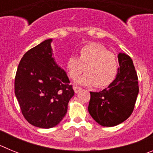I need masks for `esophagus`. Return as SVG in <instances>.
<instances>
[{"mask_svg":"<svg viewBox=\"0 0 153 153\" xmlns=\"http://www.w3.org/2000/svg\"><path fill=\"white\" fill-rule=\"evenodd\" d=\"M74 92H75V93H78L81 90V88H80V87H78V86H74Z\"/></svg>","mask_w":153,"mask_h":153,"instance_id":"esophagus-1","label":"esophagus"}]
</instances>
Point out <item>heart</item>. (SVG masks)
<instances>
[{
  "label": "heart",
  "instance_id": "b5f03b06",
  "mask_svg": "<svg viewBox=\"0 0 153 153\" xmlns=\"http://www.w3.org/2000/svg\"><path fill=\"white\" fill-rule=\"evenodd\" d=\"M69 77L75 79L82 74H86L77 80L83 86H93L103 88L114 80L117 74L118 63L115 55L102 45L90 44L83 47L79 56H71L66 63Z\"/></svg>",
  "mask_w": 153,
  "mask_h": 153
}]
</instances>
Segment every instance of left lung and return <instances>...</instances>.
Here are the masks:
<instances>
[{"instance_id": "8db88e82", "label": "left lung", "mask_w": 153, "mask_h": 153, "mask_svg": "<svg viewBox=\"0 0 153 153\" xmlns=\"http://www.w3.org/2000/svg\"><path fill=\"white\" fill-rule=\"evenodd\" d=\"M116 79L100 92H90L88 111L97 123L111 127L130 117L139 93L138 76L129 56L120 53Z\"/></svg>"}]
</instances>
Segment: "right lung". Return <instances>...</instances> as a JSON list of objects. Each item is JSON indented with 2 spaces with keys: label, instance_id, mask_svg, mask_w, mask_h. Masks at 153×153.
<instances>
[{
  "label": "right lung",
  "instance_id": "1",
  "mask_svg": "<svg viewBox=\"0 0 153 153\" xmlns=\"http://www.w3.org/2000/svg\"><path fill=\"white\" fill-rule=\"evenodd\" d=\"M52 40H44L24 55L14 81L23 116L31 125L44 129L60 123L74 95L67 73L53 56Z\"/></svg>",
  "mask_w": 153,
  "mask_h": 153
}]
</instances>
